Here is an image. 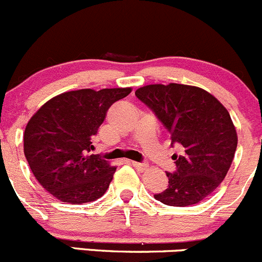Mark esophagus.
<instances>
[{
  "mask_svg": "<svg viewBox=\"0 0 262 262\" xmlns=\"http://www.w3.org/2000/svg\"><path fill=\"white\" fill-rule=\"evenodd\" d=\"M131 164H132V167H135V169H137V170H145V169H146V168H147L146 163L134 162V160H132Z\"/></svg>",
  "mask_w": 262,
  "mask_h": 262,
  "instance_id": "obj_1",
  "label": "esophagus"
}]
</instances>
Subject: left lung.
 Listing matches in <instances>:
<instances>
[{
	"label": "left lung",
	"instance_id": "left-lung-1",
	"mask_svg": "<svg viewBox=\"0 0 262 262\" xmlns=\"http://www.w3.org/2000/svg\"><path fill=\"white\" fill-rule=\"evenodd\" d=\"M170 135L176 170L167 172L168 187L154 195L169 206L203 201L222 183L237 149V132L229 112L214 95L182 84L146 85L135 92Z\"/></svg>",
	"mask_w": 262,
	"mask_h": 262
}]
</instances>
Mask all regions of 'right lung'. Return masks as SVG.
Segmentation results:
<instances>
[{
	"label": "right lung",
	"instance_id": "obj_1",
	"mask_svg": "<svg viewBox=\"0 0 262 262\" xmlns=\"http://www.w3.org/2000/svg\"><path fill=\"white\" fill-rule=\"evenodd\" d=\"M131 88L62 93L43 104L24 132V154L38 182L62 203L84 204L102 198L116 167L90 155L93 137L107 111Z\"/></svg>",
	"mask_w": 262,
	"mask_h": 262
}]
</instances>
